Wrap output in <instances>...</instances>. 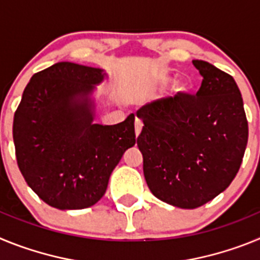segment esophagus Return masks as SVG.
<instances>
[{"instance_id": "1", "label": "esophagus", "mask_w": 260, "mask_h": 260, "mask_svg": "<svg viewBox=\"0 0 260 260\" xmlns=\"http://www.w3.org/2000/svg\"><path fill=\"white\" fill-rule=\"evenodd\" d=\"M142 127H143V123H142L141 119L135 118V135H139L142 132Z\"/></svg>"}]
</instances>
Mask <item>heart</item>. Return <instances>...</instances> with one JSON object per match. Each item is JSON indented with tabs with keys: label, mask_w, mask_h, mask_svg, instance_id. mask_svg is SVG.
I'll return each instance as SVG.
<instances>
[{
	"label": "heart",
	"mask_w": 260,
	"mask_h": 260,
	"mask_svg": "<svg viewBox=\"0 0 260 260\" xmlns=\"http://www.w3.org/2000/svg\"><path fill=\"white\" fill-rule=\"evenodd\" d=\"M176 91L177 92H186L187 91V86H186V83H180V84H177L176 86Z\"/></svg>",
	"instance_id": "obj_1"
}]
</instances>
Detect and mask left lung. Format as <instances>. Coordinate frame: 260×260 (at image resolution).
<instances>
[{
    "label": "left lung",
    "mask_w": 260,
    "mask_h": 260,
    "mask_svg": "<svg viewBox=\"0 0 260 260\" xmlns=\"http://www.w3.org/2000/svg\"><path fill=\"white\" fill-rule=\"evenodd\" d=\"M202 75L197 95L177 93L137 112L144 126L137 143L156 198L174 207H201L224 191L242 162L249 126L233 77L194 59Z\"/></svg>",
    "instance_id": "1"
}]
</instances>
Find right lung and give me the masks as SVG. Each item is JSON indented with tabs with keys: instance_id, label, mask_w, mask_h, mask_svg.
<instances>
[{
	"instance_id": "right-lung-1",
	"label": "right lung",
	"mask_w": 260,
	"mask_h": 260,
	"mask_svg": "<svg viewBox=\"0 0 260 260\" xmlns=\"http://www.w3.org/2000/svg\"><path fill=\"white\" fill-rule=\"evenodd\" d=\"M103 69L58 62L31 78L14 114L18 167L39 198L58 210H83L103 198L109 177L135 144L134 114L95 123Z\"/></svg>"
}]
</instances>
